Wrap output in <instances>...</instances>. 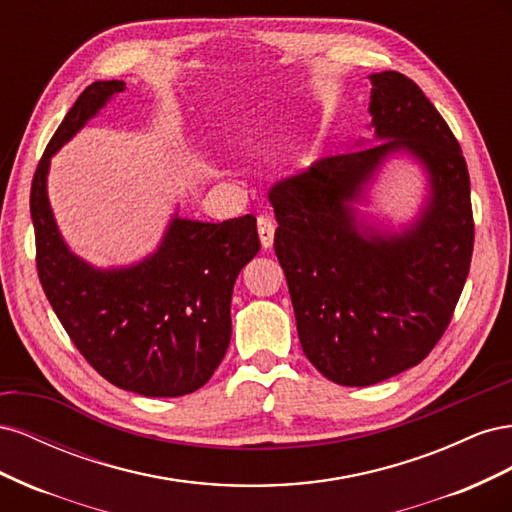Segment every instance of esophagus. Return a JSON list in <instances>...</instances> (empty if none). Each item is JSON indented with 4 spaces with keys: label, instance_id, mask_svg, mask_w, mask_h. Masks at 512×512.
Segmentation results:
<instances>
[{
    "label": "esophagus",
    "instance_id": "obj_1",
    "mask_svg": "<svg viewBox=\"0 0 512 512\" xmlns=\"http://www.w3.org/2000/svg\"><path fill=\"white\" fill-rule=\"evenodd\" d=\"M258 237L260 243L265 250L273 245V237H275V222L269 218V215H260L258 218Z\"/></svg>",
    "mask_w": 512,
    "mask_h": 512
}]
</instances>
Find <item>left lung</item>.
I'll return each mask as SVG.
<instances>
[{
	"mask_svg": "<svg viewBox=\"0 0 512 512\" xmlns=\"http://www.w3.org/2000/svg\"><path fill=\"white\" fill-rule=\"evenodd\" d=\"M374 141L271 185L275 254L299 342L324 378L369 386L421 363L444 335L470 271L474 220L461 147L427 96L395 70L369 76ZM408 150L430 200L399 236L355 218L381 162Z\"/></svg>",
	"mask_w": 512,
	"mask_h": 512,
	"instance_id": "8db88e82",
	"label": "left lung"
}]
</instances>
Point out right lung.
<instances>
[{"mask_svg":"<svg viewBox=\"0 0 512 512\" xmlns=\"http://www.w3.org/2000/svg\"><path fill=\"white\" fill-rule=\"evenodd\" d=\"M123 89V81L91 83L44 149L29 196L36 267L72 344L102 378L145 397H181L222 363L232 286L260 239L254 215L209 224L175 213L158 250L136 265L96 269L70 252L46 194L51 158Z\"/></svg>","mask_w":512,"mask_h":512,"instance_id":"obj_1","label":"right lung"}]
</instances>
